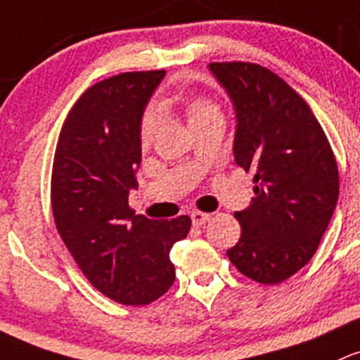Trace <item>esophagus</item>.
Returning a JSON list of instances; mask_svg holds the SVG:
<instances>
[{
  "mask_svg": "<svg viewBox=\"0 0 360 360\" xmlns=\"http://www.w3.org/2000/svg\"><path fill=\"white\" fill-rule=\"evenodd\" d=\"M191 218H192V224H194V225H202V224H206L207 220H210L211 214L210 213H202V211H192Z\"/></svg>",
  "mask_w": 360,
  "mask_h": 360,
  "instance_id": "1",
  "label": "esophagus"
}]
</instances>
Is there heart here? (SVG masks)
<instances>
[{
	"label": "heart",
	"instance_id": "b5f03b06",
	"mask_svg": "<svg viewBox=\"0 0 360 360\" xmlns=\"http://www.w3.org/2000/svg\"><path fill=\"white\" fill-rule=\"evenodd\" d=\"M176 102H180L181 107H184V112L191 126L206 120V117L214 116V114H220L217 103L207 97H202V95H184V97L176 98ZM155 129H158V117L153 112L146 114L142 124H140V142L143 146L150 143V140L155 135Z\"/></svg>",
	"mask_w": 360,
	"mask_h": 360
}]
</instances>
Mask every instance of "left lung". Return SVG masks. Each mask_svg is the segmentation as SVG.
Returning a JSON list of instances; mask_svg holds the SVG:
<instances>
[{
	"label": "left lung",
	"mask_w": 360,
	"mask_h": 360,
	"mask_svg": "<svg viewBox=\"0 0 360 360\" xmlns=\"http://www.w3.org/2000/svg\"><path fill=\"white\" fill-rule=\"evenodd\" d=\"M210 70L236 107V165L257 184L251 205L234 213L240 237L227 257L257 283H283L310 262L331 220L335 154L305 100L272 70L251 62H211Z\"/></svg>",
	"instance_id": "left-lung-1"
}]
</instances>
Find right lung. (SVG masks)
<instances>
[{"label": "right lung", "instance_id": "obj_1", "mask_svg": "<svg viewBox=\"0 0 360 360\" xmlns=\"http://www.w3.org/2000/svg\"><path fill=\"white\" fill-rule=\"evenodd\" d=\"M165 70L107 77L65 117L51 169V211L62 240L91 286L123 305H147L175 283L169 250L191 231L187 214H135L128 194L142 161L140 121Z\"/></svg>", "mask_w": 360, "mask_h": 360}]
</instances>
